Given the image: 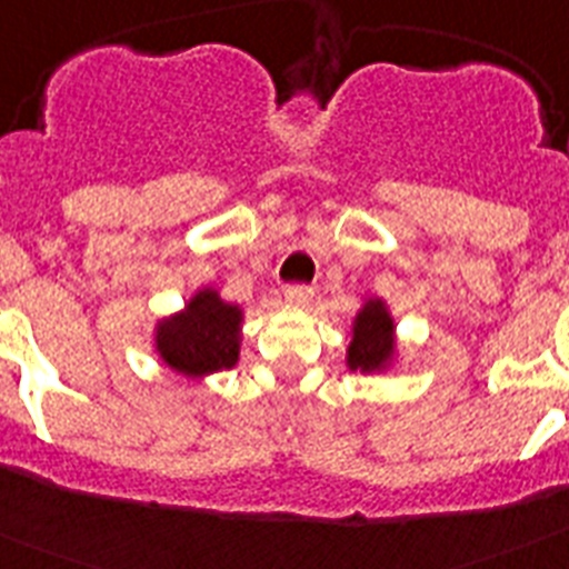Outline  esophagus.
<instances>
[{
	"instance_id": "esophagus-1",
	"label": "esophagus",
	"mask_w": 569,
	"mask_h": 569,
	"mask_svg": "<svg viewBox=\"0 0 569 569\" xmlns=\"http://www.w3.org/2000/svg\"><path fill=\"white\" fill-rule=\"evenodd\" d=\"M284 299L293 308H308L310 299H313V288H308V284H290V288H284Z\"/></svg>"
}]
</instances>
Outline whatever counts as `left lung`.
<instances>
[{"mask_svg": "<svg viewBox=\"0 0 569 569\" xmlns=\"http://www.w3.org/2000/svg\"><path fill=\"white\" fill-rule=\"evenodd\" d=\"M401 359V341L396 336V319L390 305L379 296H367L350 321V345L345 365L353 373H387Z\"/></svg>", "mask_w": 569, "mask_h": 569, "instance_id": "obj_1", "label": "left lung"}]
</instances>
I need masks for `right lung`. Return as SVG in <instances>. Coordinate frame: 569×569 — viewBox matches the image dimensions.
Segmentation results:
<instances>
[{
	"instance_id": "add662e5",
	"label": "right lung",
	"mask_w": 569,
	"mask_h": 569,
	"mask_svg": "<svg viewBox=\"0 0 569 569\" xmlns=\"http://www.w3.org/2000/svg\"><path fill=\"white\" fill-rule=\"evenodd\" d=\"M244 310L216 288H199L182 310L153 328V350L164 367L184 379H208L239 365Z\"/></svg>"
}]
</instances>
